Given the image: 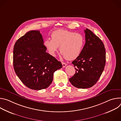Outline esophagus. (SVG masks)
Returning a JSON list of instances; mask_svg holds the SVG:
<instances>
[{"instance_id": "34e87169", "label": "esophagus", "mask_w": 121, "mask_h": 121, "mask_svg": "<svg viewBox=\"0 0 121 121\" xmlns=\"http://www.w3.org/2000/svg\"><path fill=\"white\" fill-rule=\"evenodd\" d=\"M62 65H63V67H65V66L67 65L66 63H64V62H62Z\"/></svg>"}]
</instances>
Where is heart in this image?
I'll return each mask as SVG.
<instances>
[{
    "label": "heart",
    "mask_w": 121,
    "mask_h": 121,
    "mask_svg": "<svg viewBox=\"0 0 121 121\" xmlns=\"http://www.w3.org/2000/svg\"><path fill=\"white\" fill-rule=\"evenodd\" d=\"M51 39H47L43 42L49 54L55 56L59 46L62 55L68 60L77 58L80 54L85 43L84 37L81 34L65 30L53 31L51 34Z\"/></svg>",
    "instance_id": "1"
}]
</instances>
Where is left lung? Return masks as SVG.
Segmentation results:
<instances>
[{"label": "left lung", "mask_w": 121, "mask_h": 121, "mask_svg": "<svg viewBox=\"0 0 121 121\" xmlns=\"http://www.w3.org/2000/svg\"><path fill=\"white\" fill-rule=\"evenodd\" d=\"M86 43L79 56L73 61L76 73L69 79L74 87L80 89L94 85L104 70L106 63L104 45L91 30H84Z\"/></svg>", "instance_id": "obj_1"}]
</instances>
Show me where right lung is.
Masks as SVG:
<instances>
[{
  "label": "right lung",
  "instance_id": "add662e5",
  "mask_svg": "<svg viewBox=\"0 0 121 121\" xmlns=\"http://www.w3.org/2000/svg\"><path fill=\"white\" fill-rule=\"evenodd\" d=\"M40 30H30L20 38L13 49L15 72L27 87L34 90L48 88L61 62L46 52Z\"/></svg>",
  "mask_w": 121,
  "mask_h": 121
}]
</instances>
